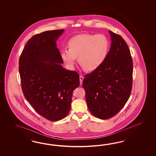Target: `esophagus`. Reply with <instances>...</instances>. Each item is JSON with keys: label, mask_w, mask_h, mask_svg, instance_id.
<instances>
[{"label": "esophagus", "mask_w": 156, "mask_h": 156, "mask_svg": "<svg viewBox=\"0 0 156 156\" xmlns=\"http://www.w3.org/2000/svg\"><path fill=\"white\" fill-rule=\"evenodd\" d=\"M80 85L82 84V81L83 80V77L82 76H80Z\"/></svg>", "instance_id": "obj_1"}]
</instances>
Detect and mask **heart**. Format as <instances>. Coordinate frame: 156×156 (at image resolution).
<instances>
[{
  "mask_svg": "<svg viewBox=\"0 0 156 156\" xmlns=\"http://www.w3.org/2000/svg\"><path fill=\"white\" fill-rule=\"evenodd\" d=\"M68 50H62L61 56L67 65L74 66L76 57L86 71H93L105 61L109 50V42L104 35L83 34L71 38Z\"/></svg>",
  "mask_w": 156,
  "mask_h": 156,
  "instance_id": "b5f03b06",
  "label": "heart"
}]
</instances>
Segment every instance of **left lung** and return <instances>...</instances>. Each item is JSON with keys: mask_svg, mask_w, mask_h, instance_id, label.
<instances>
[{"mask_svg": "<svg viewBox=\"0 0 156 156\" xmlns=\"http://www.w3.org/2000/svg\"><path fill=\"white\" fill-rule=\"evenodd\" d=\"M111 47L103 63L86 74L82 85L91 113L106 119L115 115L132 91L133 61L129 48L119 35L109 31Z\"/></svg>", "mask_w": 156, "mask_h": 156, "instance_id": "8db88e82", "label": "left lung"}]
</instances>
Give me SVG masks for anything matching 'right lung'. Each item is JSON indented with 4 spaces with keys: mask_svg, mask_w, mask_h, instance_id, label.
I'll return each mask as SVG.
<instances>
[{
    "mask_svg": "<svg viewBox=\"0 0 156 156\" xmlns=\"http://www.w3.org/2000/svg\"><path fill=\"white\" fill-rule=\"evenodd\" d=\"M63 29L38 34L28 40L19 58L21 87L26 99L43 117L65 118L72 94L80 85L79 74L64 69L56 41Z\"/></svg>",
    "mask_w": 156,
    "mask_h": 156,
    "instance_id": "add662e5",
    "label": "right lung"
}]
</instances>
